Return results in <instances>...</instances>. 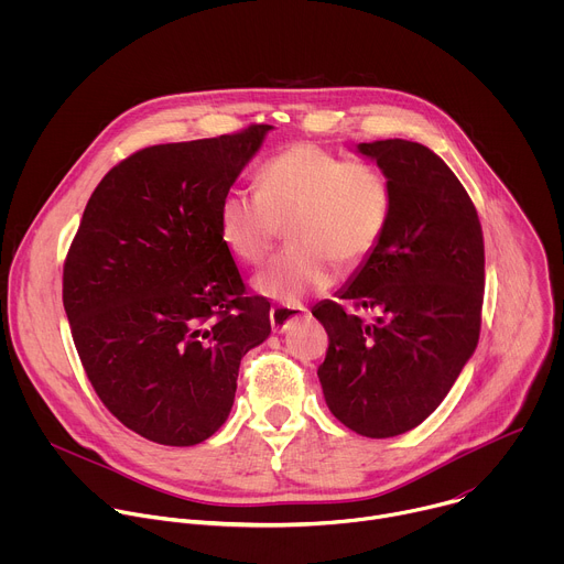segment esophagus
<instances>
[{
	"instance_id": "obj_1",
	"label": "esophagus",
	"mask_w": 564,
	"mask_h": 564,
	"mask_svg": "<svg viewBox=\"0 0 564 564\" xmlns=\"http://www.w3.org/2000/svg\"><path fill=\"white\" fill-rule=\"evenodd\" d=\"M305 307L303 305H274L270 310V324L274 333H285L296 318L305 316Z\"/></svg>"
}]
</instances>
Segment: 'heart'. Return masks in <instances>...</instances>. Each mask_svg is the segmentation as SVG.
<instances>
[{"instance_id":"obj_1","label":"heart","mask_w":564,"mask_h":564,"mask_svg":"<svg viewBox=\"0 0 564 564\" xmlns=\"http://www.w3.org/2000/svg\"><path fill=\"white\" fill-rule=\"evenodd\" d=\"M388 178L321 147L294 142L259 172V192L229 189L218 205L227 250L261 265L288 227L290 248L257 279L259 294L296 303L333 283L337 265L357 270L379 248L390 223Z\"/></svg>"}]
</instances>
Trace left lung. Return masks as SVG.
I'll return each mask as SVG.
<instances>
[{
    "label": "left lung",
    "mask_w": 564,
    "mask_h": 564,
    "mask_svg": "<svg viewBox=\"0 0 564 564\" xmlns=\"http://www.w3.org/2000/svg\"><path fill=\"white\" fill-rule=\"evenodd\" d=\"M377 160L392 189L379 248L339 299L375 308L372 325L340 301L312 314L328 333L316 375L333 415L364 437L420 426L470 359L485 301V236L457 176L429 147L375 140L357 147Z\"/></svg>",
    "instance_id": "8db88e82"
}]
</instances>
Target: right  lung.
I'll use <instances>...</instances> for the list:
<instances>
[{
    "instance_id": "right-lung-1",
    "label": "right lung",
    "mask_w": 564,
    "mask_h": 564,
    "mask_svg": "<svg viewBox=\"0 0 564 564\" xmlns=\"http://www.w3.org/2000/svg\"><path fill=\"white\" fill-rule=\"evenodd\" d=\"M270 124L144 147L100 181L64 261L75 350L127 429L194 446L227 420L240 359L272 330L223 243L218 205Z\"/></svg>"
}]
</instances>
